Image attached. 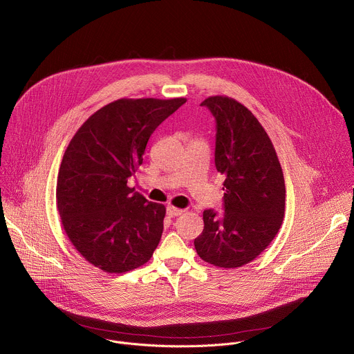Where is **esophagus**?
Returning a JSON list of instances; mask_svg holds the SVG:
<instances>
[{
    "instance_id": "esophagus-1",
    "label": "esophagus",
    "mask_w": 354,
    "mask_h": 354,
    "mask_svg": "<svg viewBox=\"0 0 354 354\" xmlns=\"http://www.w3.org/2000/svg\"><path fill=\"white\" fill-rule=\"evenodd\" d=\"M185 212V209H180V208H176V207H172V205H168L167 207V214L169 216H179Z\"/></svg>"
}]
</instances>
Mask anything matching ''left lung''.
<instances>
[{
    "instance_id": "1",
    "label": "left lung",
    "mask_w": 354,
    "mask_h": 354,
    "mask_svg": "<svg viewBox=\"0 0 354 354\" xmlns=\"http://www.w3.org/2000/svg\"><path fill=\"white\" fill-rule=\"evenodd\" d=\"M215 118V168L225 175L223 212H203L194 239L200 259L221 268L253 261L277 236L285 215V179L275 149L257 118L236 100L205 98Z\"/></svg>"
}]
</instances>
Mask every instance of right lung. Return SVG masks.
Masks as SVG:
<instances>
[{
    "mask_svg": "<svg viewBox=\"0 0 354 354\" xmlns=\"http://www.w3.org/2000/svg\"><path fill=\"white\" fill-rule=\"evenodd\" d=\"M186 98H121L95 111L65 150L57 180L58 212L75 249L94 267L121 274L157 249L165 207L128 180L147 142Z\"/></svg>",
    "mask_w": 354,
    "mask_h": 354,
    "instance_id": "add662e5",
    "label": "right lung"
}]
</instances>
